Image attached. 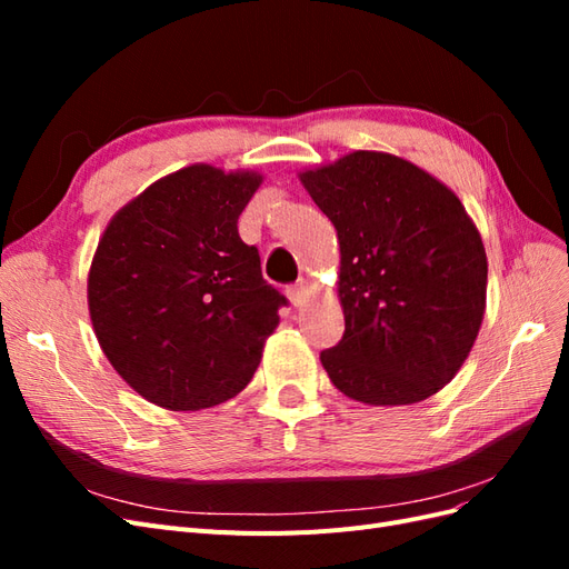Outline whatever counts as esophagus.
Returning <instances> with one entry per match:
<instances>
[{"label": "esophagus", "instance_id": "esophagus-1", "mask_svg": "<svg viewBox=\"0 0 569 569\" xmlns=\"http://www.w3.org/2000/svg\"><path fill=\"white\" fill-rule=\"evenodd\" d=\"M287 295H289L291 303H295L297 308H301V306H306L308 301H311V287H308L306 280H299L297 284H291L287 289Z\"/></svg>", "mask_w": 569, "mask_h": 569}]
</instances>
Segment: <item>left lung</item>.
Listing matches in <instances>:
<instances>
[{"label": "left lung", "instance_id": "left-lung-1", "mask_svg": "<svg viewBox=\"0 0 569 569\" xmlns=\"http://www.w3.org/2000/svg\"><path fill=\"white\" fill-rule=\"evenodd\" d=\"M332 220L343 337L320 353L332 385L368 406L420 403L470 356L487 311V251L453 189L387 151L299 170Z\"/></svg>", "mask_w": 569, "mask_h": 569}]
</instances>
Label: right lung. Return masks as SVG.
I'll use <instances>...</instances> for the list:
<instances>
[{
    "instance_id": "1",
    "label": "right lung",
    "mask_w": 569,
    "mask_h": 569,
    "mask_svg": "<svg viewBox=\"0 0 569 569\" xmlns=\"http://www.w3.org/2000/svg\"><path fill=\"white\" fill-rule=\"evenodd\" d=\"M258 170L192 163L109 220L88 272L90 320L113 370L153 406L201 410L242 391L280 325L237 220Z\"/></svg>"
}]
</instances>
